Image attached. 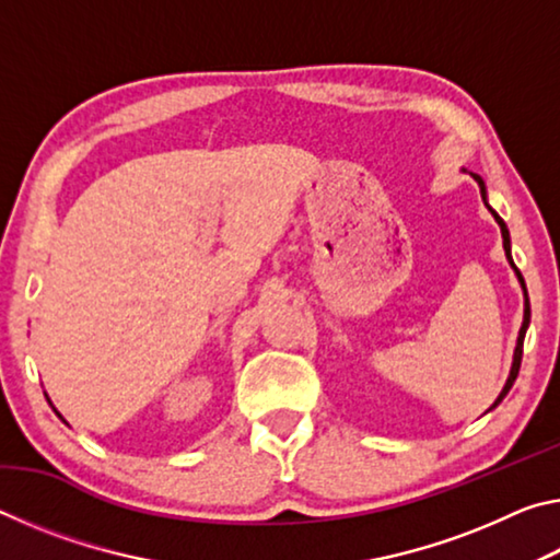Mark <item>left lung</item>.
Returning a JSON list of instances; mask_svg holds the SVG:
<instances>
[{
  "instance_id": "obj_1",
  "label": "left lung",
  "mask_w": 560,
  "mask_h": 560,
  "mask_svg": "<svg viewBox=\"0 0 560 560\" xmlns=\"http://www.w3.org/2000/svg\"><path fill=\"white\" fill-rule=\"evenodd\" d=\"M469 175H471L474 179H477V185H479V189H481V200H485L487 210L491 212V217H494L497 224H499V230H501V240H504L506 261H509V267L514 269V273H516V279H518V283H521V291H524V320H521V328H518V338H516V348H514V360H511V371H509V377H506L504 387H501V393H499V397H497V400H494V405H491L489 410H487V412H491V410H494V407H497L501 400H504L506 393L511 390V385H514V381H516V375H518V368H521V355H524V338H526V330H528V324H530V306H528V291H526L524 277H521V271L516 269L514 259H511V236H509V230H506V222L501 220V217L497 214L494 207L489 205V195H487V185H485V179H481L479 175H474V173H469Z\"/></svg>"
}]
</instances>
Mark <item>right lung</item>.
I'll return each mask as SVG.
<instances>
[{"label":"right lung","mask_w":560,"mask_h":560,"mask_svg":"<svg viewBox=\"0 0 560 560\" xmlns=\"http://www.w3.org/2000/svg\"><path fill=\"white\" fill-rule=\"evenodd\" d=\"M46 400H49V397H46ZM49 405H51V400H49ZM54 412H56V407H54ZM56 415H59V412H56ZM61 417V415H59Z\"/></svg>","instance_id":"right-lung-1"}]
</instances>
